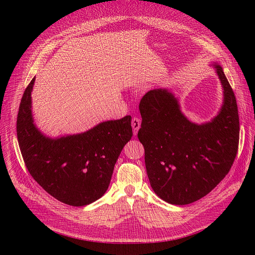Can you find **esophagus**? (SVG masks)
I'll list each match as a JSON object with an SVG mask.
<instances>
[{"instance_id": "1", "label": "esophagus", "mask_w": 255, "mask_h": 255, "mask_svg": "<svg viewBox=\"0 0 255 255\" xmlns=\"http://www.w3.org/2000/svg\"><path fill=\"white\" fill-rule=\"evenodd\" d=\"M140 125H141V121L139 118H136L134 117L132 119V128H133V132H134V135H137L138 133V129L140 128Z\"/></svg>"}]
</instances>
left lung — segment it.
<instances>
[{"label": "left lung", "mask_w": 255, "mask_h": 255, "mask_svg": "<svg viewBox=\"0 0 255 255\" xmlns=\"http://www.w3.org/2000/svg\"><path fill=\"white\" fill-rule=\"evenodd\" d=\"M223 88L218 115L196 125L182 114L176 98L167 89H153L142 97L138 139L151 187L164 201L185 205L211 192L232 167L239 141L236 98L222 68L215 64Z\"/></svg>", "instance_id": "1"}]
</instances>
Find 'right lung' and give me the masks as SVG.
I'll list each match as a JSON object with an SVG mask.
<instances>
[{
  "label": "right lung",
  "mask_w": 255,
  "mask_h": 255,
  "mask_svg": "<svg viewBox=\"0 0 255 255\" xmlns=\"http://www.w3.org/2000/svg\"><path fill=\"white\" fill-rule=\"evenodd\" d=\"M30 81L21 99L17 136L28 172L58 201L84 206L101 198L109 188L123 146L133 136L130 116L110 120L76 135L44 136L34 125Z\"/></svg>",
  "instance_id": "add662e5"
}]
</instances>
